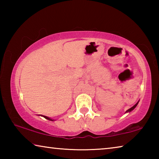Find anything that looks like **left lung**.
Returning a JSON list of instances; mask_svg holds the SVG:
<instances>
[{
  "label": "left lung",
  "instance_id": "8db88e82",
  "mask_svg": "<svg viewBox=\"0 0 159 159\" xmlns=\"http://www.w3.org/2000/svg\"><path fill=\"white\" fill-rule=\"evenodd\" d=\"M138 102H137V103H136L135 104H134V105L133 107H132L130 109H128V110H127V111H125V113H127V112H130V111H133V109H134V108H135V107H137V105H138Z\"/></svg>",
  "mask_w": 159,
  "mask_h": 159
}]
</instances>
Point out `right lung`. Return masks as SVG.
Returning <instances> with one entry per match:
<instances>
[{
	"label": "right lung",
	"mask_w": 159,
	"mask_h": 159,
	"mask_svg": "<svg viewBox=\"0 0 159 159\" xmlns=\"http://www.w3.org/2000/svg\"><path fill=\"white\" fill-rule=\"evenodd\" d=\"M42 116H43L45 118H46V119H48V120H52V121H53V119H52V118H49V117H48V116H43L42 115Z\"/></svg>",
	"instance_id": "right-lung-1"
}]
</instances>
